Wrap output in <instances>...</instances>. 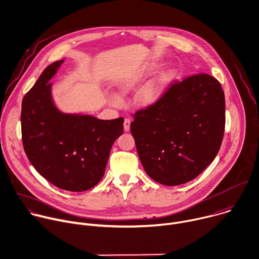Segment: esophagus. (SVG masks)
<instances>
[{
    "mask_svg": "<svg viewBox=\"0 0 259 259\" xmlns=\"http://www.w3.org/2000/svg\"><path fill=\"white\" fill-rule=\"evenodd\" d=\"M130 126H131V120L128 118H125L124 119V122H123V128L125 132H128L130 131Z\"/></svg>",
    "mask_w": 259,
    "mask_h": 259,
    "instance_id": "34e87169",
    "label": "esophagus"
}]
</instances>
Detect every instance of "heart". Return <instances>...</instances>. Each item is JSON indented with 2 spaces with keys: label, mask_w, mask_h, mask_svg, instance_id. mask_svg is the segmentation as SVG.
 Instances as JSON below:
<instances>
[{
  "label": "heart",
  "mask_w": 259,
  "mask_h": 259,
  "mask_svg": "<svg viewBox=\"0 0 259 259\" xmlns=\"http://www.w3.org/2000/svg\"><path fill=\"white\" fill-rule=\"evenodd\" d=\"M159 67L158 64H149L147 66L140 67L133 72L125 75L123 78L120 79L118 82V90L121 94H126L127 92L132 91L136 85H138L145 77H147L151 72L156 70ZM172 77L171 72H167L163 75H161L156 80H153L143 87L136 96V102L137 104L142 107H149L152 106L162 98L164 95L166 85L170 78ZM111 104L113 105H119L120 100L117 96H112L110 98Z\"/></svg>",
  "instance_id": "b5f03b06"
}]
</instances>
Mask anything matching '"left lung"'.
<instances>
[{"label":"left lung","instance_id":"8db88e82","mask_svg":"<svg viewBox=\"0 0 259 259\" xmlns=\"http://www.w3.org/2000/svg\"><path fill=\"white\" fill-rule=\"evenodd\" d=\"M131 123L146 174L165 186L198 177L215 158L226 123L225 94L213 76L199 73L175 81Z\"/></svg>","mask_w":259,"mask_h":259}]
</instances>
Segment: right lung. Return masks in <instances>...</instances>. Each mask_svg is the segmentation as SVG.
Segmentation results:
<instances>
[{
	"mask_svg": "<svg viewBox=\"0 0 259 259\" xmlns=\"http://www.w3.org/2000/svg\"><path fill=\"white\" fill-rule=\"evenodd\" d=\"M63 61L49 65L24 96L22 143L27 158L42 178L60 189L82 192L104 176L111 147L123 133L124 119L102 120L60 111L49 81Z\"/></svg>",
	"mask_w": 259,
	"mask_h": 259,
	"instance_id": "add662e5",
	"label": "right lung"
}]
</instances>
